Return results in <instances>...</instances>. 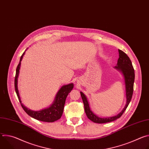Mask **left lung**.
<instances>
[{
  "label": "left lung",
  "mask_w": 149,
  "mask_h": 149,
  "mask_svg": "<svg viewBox=\"0 0 149 149\" xmlns=\"http://www.w3.org/2000/svg\"><path fill=\"white\" fill-rule=\"evenodd\" d=\"M119 53V58L117 61V65L114 67L117 70L120 71L124 79V84H125V96H126V104L125 107H124L123 110L118 113L117 115L113 116V117H104L101 118L95 114L91 110L89 103L87 97L82 92H80L81 98L84 103V110L85 112L86 113L87 117L95 123H106L111 121H113L118 118H119L124 113L126 109L128 107V105L132 100L133 93V86H134V70L133 67L132 65V63L131 60L130 59L129 57L127 56V55L122 51L120 49H118Z\"/></svg>",
  "instance_id": "1"
}]
</instances>
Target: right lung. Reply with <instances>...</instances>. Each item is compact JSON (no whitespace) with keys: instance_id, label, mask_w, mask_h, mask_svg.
<instances>
[{"instance_id":"obj_1","label":"right lung","mask_w":149,"mask_h":149,"mask_svg":"<svg viewBox=\"0 0 149 149\" xmlns=\"http://www.w3.org/2000/svg\"><path fill=\"white\" fill-rule=\"evenodd\" d=\"M26 51L24 52L22 55L21 56L19 63L16 70V75L15 78V91L17 94L19 101L21 105H22V107L24 110V111L31 117L35 119H36L38 120L45 121V122L51 123V122L59 120L62 115L67 97L68 95V94L71 91V90L73 89L74 84L71 83V84L63 86L56 93L52 104L49 106V107L39 111H33L30 109H28L22 103V101H21V100L19 96V93L18 88H17V81H18V77L19 74V70L20 68L21 61L22 60L23 56L25 55Z\"/></svg>"}]
</instances>
